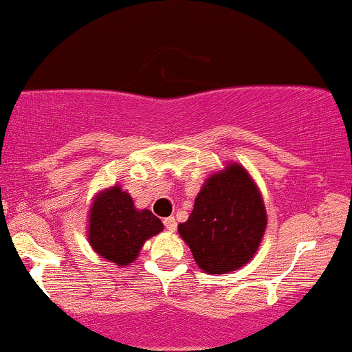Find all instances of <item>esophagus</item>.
I'll list each match as a JSON object with an SVG mask.
<instances>
[{"label": "esophagus", "instance_id": "1", "mask_svg": "<svg viewBox=\"0 0 352 352\" xmlns=\"http://www.w3.org/2000/svg\"><path fill=\"white\" fill-rule=\"evenodd\" d=\"M164 226L169 232H175L176 230V219H175V217H168V219H164Z\"/></svg>", "mask_w": 352, "mask_h": 352}]
</instances>
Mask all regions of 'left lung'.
Masks as SVG:
<instances>
[{"instance_id": "1", "label": "left lung", "mask_w": 352, "mask_h": 352, "mask_svg": "<svg viewBox=\"0 0 352 352\" xmlns=\"http://www.w3.org/2000/svg\"><path fill=\"white\" fill-rule=\"evenodd\" d=\"M266 226V206L254 177L239 162H229L206 177L193 212L177 232L200 270L226 274L254 257Z\"/></svg>"}]
</instances>
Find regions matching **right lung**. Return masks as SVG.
I'll use <instances>...</instances> for the list:
<instances>
[{"mask_svg":"<svg viewBox=\"0 0 352 352\" xmlns=\"http://www.w3.org/2000/svg\"><path fill=\"white\" fill-rule=\"evenodd\" d=\"M164 230L151 210H139L120 184L100 190L88 212V242L93 251L115 266L125 267L137 259L147 239Z\"/></svg>","mask_w":352,"mask_h":352,"instance_id":"1","label":"right lung"}]
</instances>
